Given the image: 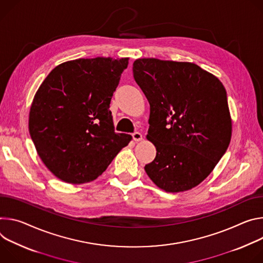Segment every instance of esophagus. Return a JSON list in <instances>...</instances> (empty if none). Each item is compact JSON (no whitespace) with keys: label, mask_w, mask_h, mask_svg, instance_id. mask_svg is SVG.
<instances>
[{"label":"esophagus","mask_w":263,"mask_h":263,"mask_svg":"<svg viewBox=\"0 0 263 263\" xmlns=\"http://www.w3.org/2000/svg\"><path fill=\"white\" fill-rule=\"evenodd\" d=\"M133 139H134L136 142H139V141H141V140L143 139V137H142V135H141L139 132H136V133L133 134Z\"/></svg>","instance_id":"esophagus-1"}]
</instances>
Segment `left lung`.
<instances>
[{
    "label": "left lung",
    "mask_w": 263,
    "mask_h": 263,
    "mask_svg": "<svg viewBox=\"0 0 263 263\" xmlns=\"http://www.w3.org/2000/svg\"><path fill=\"white\" fill-rule=\"evenodd\" d=\"M133 72L151 105L146 138L157 149L145 171L167 192L192 189L212 172L231 141L224 86L192 63L139 58Z\"/></svg>",
    "instance_id": "8db88e82"
}]
</instances>
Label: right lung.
Segmentation results:
<instances>
[{"mask_svg":"<svg viewBox=\"0 0 263 263\" xmlns=\"http://www.w3.org/2000/svg\"><path fill=\"white\" fill-rule=\"evenodd\" d=\"M128 58H79L54 68L34 96L29 133L46 167L60 180H96L132 136L117 134L109 110Z\"/></svg>","mask_w":263,"mask_h":263,"instance_id":"add662e5","label":"right lung"}]
</instances>
